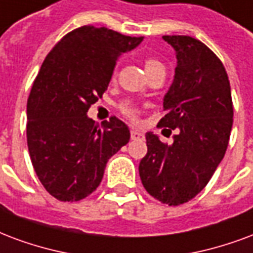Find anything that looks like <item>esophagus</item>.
<instances>
[{"label": "esophagus", "mask_w": 253, "mask_h": 253, "mask_svg": "<svg viewBox=\"0 0 253 253\" xmlns=\"http://www.w3.org/2000/svg\"><path fill=\"white\" fill-rule=\"evenodd\" d=\"M130 135H131V139H143L145 138V134L141 132L139 130H135V128H132L131 131H130Z\"/></svg>", "instance_id": "obj_1"}]
</instances>
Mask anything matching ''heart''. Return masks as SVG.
<instances>
[{"mask_svg": "<svg viewBox=\"0 0 253 253\" xmlns=\"http://www.w3.org/2000/svg\"><path fill=\"white\" fill-rule=\"evenodd\" d=\"M145 69L147 75L151 74V72H154V71H160V69H164L165 71V65L161 63L158 59H154V57H149V59L145 60ZM115 78V75L112 76V79ZM122 112L127 115L128 118H135L138 111H136V108L130 104V103H125V104H122L121 107Z\"/></svg>", "mask_w": 253, "mask_h": 253, "instance_id": "heart-1", "label": "heart"}]
</instances>
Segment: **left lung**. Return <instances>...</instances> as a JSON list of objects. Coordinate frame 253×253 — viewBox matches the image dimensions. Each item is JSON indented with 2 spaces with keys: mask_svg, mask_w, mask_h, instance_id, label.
Wrapping results in <instances>:
<instances>
[{
  "mask_svg": "<svg viewBox=\"0 0 253 253\" xmlns=\"http://www.w3.org/2000/svg\"><path fill=\"white\" fill-rule=\"evenodd\" d=\"M162 39L175 50L177 67L158 125L178 134L166 145L146 132L147 154L139 164V177L150 196L175 207L196 197L224 158L233 106L226 71L212 50L193 37Z\"/></svg>",
  "mask_w": 253,
  "mask_h": 253,
  "instance_id": "8db88e82",
  "label": "left lung"
}]
</instances>
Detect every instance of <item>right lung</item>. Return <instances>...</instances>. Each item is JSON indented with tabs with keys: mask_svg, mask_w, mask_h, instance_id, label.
<instances>
[{
	"mask_svg": "<svg viewBox=\"0 0 253 253\" xmlns=\"http://www.w3.org/2000/svg\"><path fill=\"white\" fill-rule=\"evenodd\" d=\"M142 40L82 27L65 35L41 65L28 98V149L40 182L60 201L92 193L107 161L130 141L118 118L100 128L87 112L107 89L118 57Z\"/></svg>",
	"mask_w": 253,
	"mask_h": 253,
	"instance_id": "right-lung-1",
	"label": "right lung"
}]
</instances>
